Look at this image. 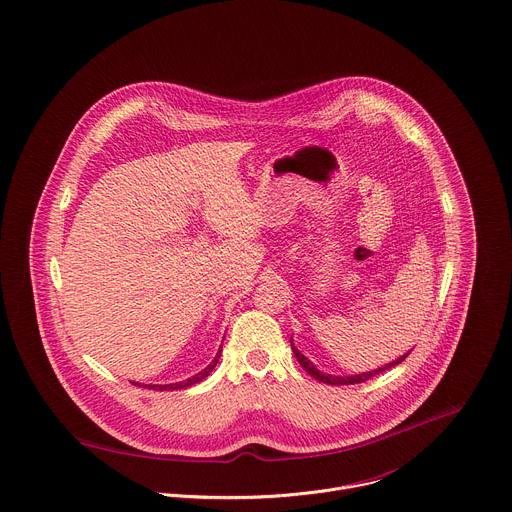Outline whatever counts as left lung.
<instances>
[{
    "label": "left lung",
    "instance_id": "obj_1",
    "mask_svg": "<svg viewBox=\"0 0 512 512\" xmlns=\"http://www.w3.org/2000/svg\"><path fill=\"white\" fill-rule=\"evenodd\" d=\"M291 349H293V353H295V357H297V361L301 363V367L311 375V377H315L317 381H321V383H327V385H355V383H365V381H369V379H373V377H377L379 373H383V371H387V369H391V367H395V365H399V363H403L405 359H407V355L405 357H401V359H397L395 363H389V365H385V367H381V369H377V371H369V373H363V375H355V377H333V375H323V373H319L309 361H307V357H303L295 347H293V343H291Z\"/></svg>",
    "mask_w": 512,
    "mask_h": 512
}]
</instances>
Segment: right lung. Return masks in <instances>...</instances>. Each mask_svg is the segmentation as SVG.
Listing matches in <instances>:
<instances>
[{
  "mask_svg": "<svg viewBox=\"0 0 512 512\" xmlns=\"http://www.w3.org/2000/svg\"><path fill=\"white\" fill-rule=\"evenodd\" d=\"M219 357H221V349L217 351V355H215V359L211 361V365H207L201 373H197L195 377H191V379H187V381H183V383H173V385H147V389H155V391H175V389H185V387H191V385H195V383H199V381H203L213 369H215V365H217V361H219ZM133 385H137V383H133ZM141 387V385H139ZM145 387V385H143Z\"/></svg>",
  "mask_w": 512,
  "mask_h": 512,
  "instance_id": "obj_1",
  "label": "right lung"
}]
</instances>
